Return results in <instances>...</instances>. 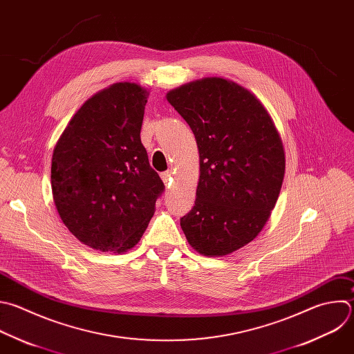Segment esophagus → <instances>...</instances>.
<instances>
[{
    "label": "esophagus",
    "instance_id": "1",
    "mask_svg": "<svg viewBox=\"0 0 354 354\" xmlns=\"http://www.w3.org/2000/svg\"><path fill=\"white\" fill-rule=\"evenodd\" d=\"M161 179L164 180L165 185H169L172 180V171H165L161 174Z\"/></svg>",
    "mask_w": 354,
    "mask_h": 354
}]
</instances>
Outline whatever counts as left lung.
I'll list each match as a JSON object with an SVG mask.
<instances>
[{
  "label": "left lung",
  "mask_w": 354,
  "mask_h": 354,
  "mask_svg": "<svg viewBox=\"0 0 354 354\" xmlns=\"http://www.w3.org/2000/svg\"><path fill=\"white\" fill-rule=\"evenodd\" d=\"M194 133L200 178L194 207L180 218L189 245L222 257L250 243L267 223L285 176V150L254 93L203 77L167 93Z\"/></svg>",
  "instance_id": "8db88e82"
}]
</instances>
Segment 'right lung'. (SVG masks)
<instances>
[{"mask_svg":"<svg viewBox=\"0 0 354 354\" xmlns=\"http://www.w3.org/2000/svg\"><path fill=\"white\" fill-rule=\"evenodd\" d=\"M149 90L120 82L91 95L59 136L51 161L57 211L83 245L133 249L164 190L140 140Z\"/></svg>","mask_w":354,"mask_h":354,"instance_id":"add662e5","label":"right lung"}]
</instances>
